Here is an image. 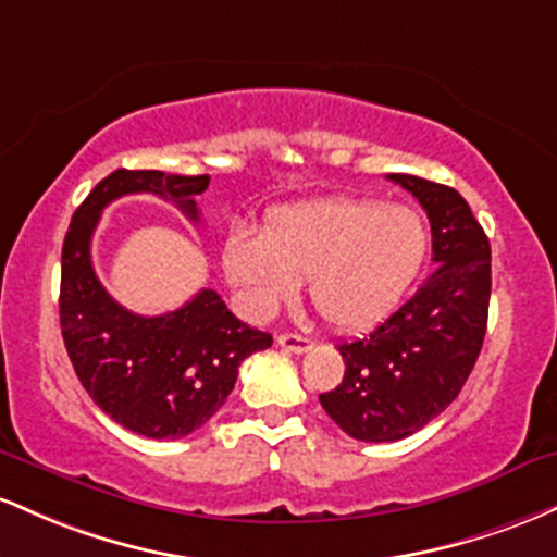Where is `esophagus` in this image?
Instances as JSON below:
<instances>
[{
    "label": "esophagus",
    "instance_id": "1",
    "mask_svg": "<svg viewBox=\"0 0 557 557\" xmlns=\"http://www.w3.org/2000/svg\"><path fill=\"white\" fill-rule=\"evenodd\" d=\"M276 342L281 349H286V352H295V355L308 352V349L312 347V342L308 339V336H299V334H281Z\"/></svg>",
    "mask_w": 557,
    "mask_h": 557
}]
</instances>
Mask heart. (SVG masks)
Returning <instances> with one entry per match:
<instances>
[{
    "instance_id": "1",
    "label": "heart",
    "mask_w": 557,
    "mask_h": 557,
    "mask_svg": "<svg viewBox=\"0 0 557 557\" xmlns=\"http://www.w3.org/2000/svg\"><path fill=\"white\" fill-rule=\"evenodd\" d=\"M429 252L421 212L379 199L286 205L260 236L231 231L223 271L252 315H268L308 278L312 308L329 326L352 331L381 321L410 289Z\"/></svg>"
}]
</instances>
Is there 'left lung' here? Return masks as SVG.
<instances>
[{"instance_id": "obj_1", "label": "left lung", "mask_w": 557, "mask_h": 557, "mask_svg": "<svg viewBox=\"0 0 557 557\" xmlns=\"http://www.w3.org/2000/svg\"><path fill=\"white\" fill-rule=\"evenodd\" d=\"M431 223L434 273L368 336L342 342L345 379L318 395L323 410L360 442H397L453 403L484 345L492 252L463 197L445 184L392 173Z\"/></svg>"}]
</instances>
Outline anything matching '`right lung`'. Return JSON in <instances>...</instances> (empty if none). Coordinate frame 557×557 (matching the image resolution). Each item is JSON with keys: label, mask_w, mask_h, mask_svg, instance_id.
<instances>
[{"label": "right lung", "mask_w": 557, "mask_h": 557, "mask_svg": "<svg viewBox=\"0 0 557 557\" xmlns=\"http://www.w3.org/2000/svg\"><path fill=\"white\" fill-rule=\"evenodd\" d=\"M208 184L210 176L121 168L78 205L62 242L60 326L67 358L97 408L149 440H181L205 426L234 389L242 360L271 347L273 336L242 323L212 289L173 312L136 315L99 284L91 236L102 210L126 195L162 197L199 221L195 197Z\"/></svg>", "instance_id": "obj_1"}]
</instances>
